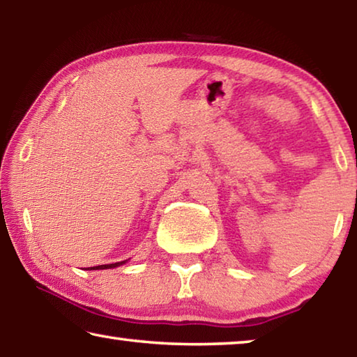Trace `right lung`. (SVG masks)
Listing matches in <instances>:
<instances>
[{
  "instance_id": "obj_1",
  "label": "right lung",
  "mask_w": 357,
  "mask_h": 357,
  "mask_svg": "<svg viewBox=\"0 0 357 357\" xmlns=\"http://www.w3.org/2000/svg\"><path fill=\"white\" fill-rule=\"evenodd\" d=\"M128 261V259H126ZM126 261H118V263H112V264H100V266H94L89 271H94V269H112V268H118V266H123Z\"/></svg>"
}]
</instances>
